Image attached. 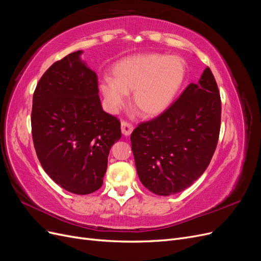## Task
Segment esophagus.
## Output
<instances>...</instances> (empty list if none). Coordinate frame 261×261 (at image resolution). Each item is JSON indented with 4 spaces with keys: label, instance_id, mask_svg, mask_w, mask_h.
<instances>
[{
    "label": "esophagus",
    "instance_id": "1",
    "mask_svg": "<svg viewBox=\"0 0 261 261\" xmlns=\"http://www.w3.org/2000/svg\"><path fill=\"white\" fill-rule=\"evenodd\" d=\"M121 129H122V133L124 136H129L133 132V126L129 123L123 121L121 123Z\"/></svg>",
    "mask_w": 261,
    "mask_h": 261
}]
</instances>
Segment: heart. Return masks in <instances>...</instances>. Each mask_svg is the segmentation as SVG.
<instances>
[{"label": "heart", "instance_id": "heart-1", "mask_svg": "<svg viewBox=\"0 0 261 261\" xmlns=\"http://www.w3.org/2000/svg\"><path fill=\"white\" fill-rule=\"evenodd\" d=\"M185 73V63L176 55L136 54L115 63L111 78H103L99 89L111 113L118 112L133 92V107L141 115L154 117L172 105Z\"/></svg>", "mask_w": 261, "mask_h": 261}]
</instances>
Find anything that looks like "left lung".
I'll return each instance as SVG.
<instances>
[{
  "label": "left lung",
  "mask_w": 261,
  "mask_h": 261,
  "mask_svg": "<svg viewBox=\"0 0 261 261\" xmlns=\"http://www.w3.org/2000/svg\"><path fill=\"white\" fill-rule=\"evenodd\" d=\"M221 98L209 67L179 98L130 135L138 176L150 192L170 196L191 186L206 171L217 148Z\"/></svg>",
  "instance_id": "obj_1"
}]
</instances>
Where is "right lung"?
<instances>
[{"label":"right lung","instance_id":"right-lung-1","mask_svg":"<svg viewBox=\"0 0 261 261\" xmlns=\"http://www.w3.org/2000/svg\"><path fill=\"white\" fill-rule=\"evenodd\" d=\"M76 51L55 62L33 98L31 132L36 153L65 191L91 194L103 184L110 149L121 138V123L101 107L97 74Z\"/></svg>","mask_w":261,"mask_h":261}]
</instances>
